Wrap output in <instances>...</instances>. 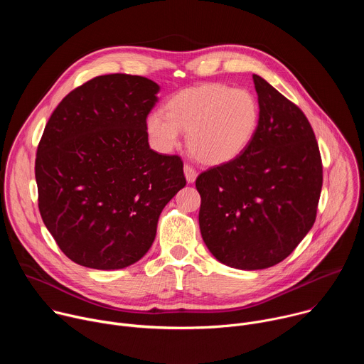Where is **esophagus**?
<instances>
[{"label": "esophagus", "instance_id": "obj_1", "mask_svg": "<svg viewBox=\"0 0 364 364\" xmlns=\"http://www.w3.org/2000/svg\"><path fill=\"white\" fill-rule=\"evenodd\" d=\"M184 176H186L187 183H193L197 178V171L191 166L184 164Z\"/></svg>", "mask_w": 364, "mask_h": 364}]
</instances>
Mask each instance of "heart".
<instances>
[{"label": "heart", "mask_w": 364, "mask_h": 364, "mask_svg": "<svg viewBox=\"0 0 364 364\" xmlns=\"http://www.w3.org/2000/svg\"><path fill=\"white\" fill-rule=\"evenodd\" d=\"M259 103L247 89L223 83L187 87L170 97L166 114L146 117V132L161 151H171L187 132L194 157L207 166L233 161L249 146L259 125Z\"/></svg>", "instance_id": "heart-1"}]
</instances>
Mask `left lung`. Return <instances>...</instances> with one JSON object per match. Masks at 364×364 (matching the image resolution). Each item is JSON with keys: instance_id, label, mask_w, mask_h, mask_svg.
Here are the masks:
<instances>
[{"instance_id": "left-lung-1", "label": "left lung", "mask_w": 364, "mask_h": 364, "mask_svg": "<svg viewBox=\"0 0 364 364\" xmlns=\"http://www.w3.org/2000/svg\"><path fill=\"white\" fill-rule=\"evenodd\" d=\"M259 125L233 161L201 173V237L219 262L245 271L279 264L313 228L323 187L318 144L302 111L253 75Z\"/></svg>"}]
</instances>
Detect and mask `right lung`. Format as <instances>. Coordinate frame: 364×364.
<instances>
[{
	"label": "right lung",
	"mask_w": 364,
	"mask_h": 364,
	"mask_svg": "<svg viewBox=\"0 0 364 364\" xmlns=\"http://www.w3.org/2000/svg\"><path fill=\"white\" fill-rule=\"evenodd\" d=\"M160 86L97 76L51 114L36 157L38 209L62 252L92 269H122L149 250L166 204L186 186L178 155L149 148Z\"/></svg>",
	"instance_id": "add662e5"
}]
</instances>
